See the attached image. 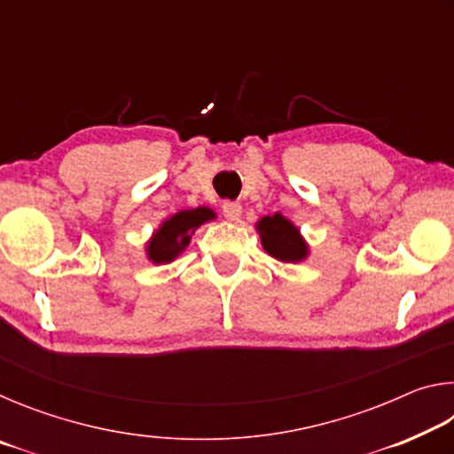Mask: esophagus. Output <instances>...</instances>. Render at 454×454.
<instances>
[{
    "instance_id": "obj_1",
    "label": "esophagus",
    "mask_w": 454,
    "mask_h": 454,
    "mask_svg": "<svg viewBox=\"0 0 454 454\" xmlns=\"http://www.w3.org/2000/svg\"><path fill=\"white\" fill-rule=\"evenodd\" d=\"M222 214H224L226 220L236 222L242 214V206L238 202H232V200H224V202H222Z\"/></svg>"
}]
</instances>
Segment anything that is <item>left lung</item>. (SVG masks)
<instances>
[{"instance_id":"1","label":"left lung","mask_w":454,"mask_h":454,"mask_svg":"<svg viewBox=\"0 0 454 454\" xmlns=\"http://www.w3.org/2000/svg\"><path fill=\"white\" fill-rule=\"evenodd\" d=\"M256 230L264 250L280 262H302L309 256V244L304 242L298 230L288 218L276 212L274 216L258 220Z\"/></svg>"}]
</instances>
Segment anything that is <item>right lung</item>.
<instances>
[{
    "mask_svg": "<svg viewBox=\"0 0 454 454\" xmlns=\"http://www.w3.org/2000/svg\"><path fill=\"white\" fill-rule=\"evenodd\" d=\"M214 218H216V212L206 208V206H198L194 210H180L160 224L145 246V254L153 264L172 262L176 256L186 250L194 230Z\"/></svg>",
    "mask_w": 454,
    "mask_h": 454,
    "instance_id": "add662e5",
    "label": "right lung"
}]
</instances>
